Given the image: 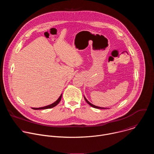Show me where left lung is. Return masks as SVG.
<instances>
[{
    "label": "left lung",
    "instance_id": "8db88e82",
    "mask_svg": "<svg viewBox=\"0 0 154 154\" xmlns=\"http://www.w3.org/2000/svg\"><path fill=\"white\" fill-rule=\"evenodd\" d=\"M84 99H85V100H86V102L88 103L90 105H91V106H93V107H94V108H99V109H106V108H103V107H100V106H96V105H93V104H92L91 103H90L88 100L86 99V97L84 96Z\"/></svg>",
    "mask_w": 154,
    "mask_h": 154
}]
</instances>
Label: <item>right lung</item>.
<instances>
[{"label": "right lung", "instance_id": "obj_1", "mask_svg": "<svg viewBox=\"0 0 154 154\" xmlns=\"http://www.w3.org/2000/svg\"><path fill=\"white\" fill-rule=\"evenodd\" d=\"M61 96H62V94L60 95V96L59 97V98L55 102H54L53 103L51 104V105H47V106H43V107H39V108H32V109H48V108H53L54 106H55L57 105H58L59 103V102H60L61 99Z\"/></svg>", "mask_w": 154, "mask_h": 154}]
</instances>
